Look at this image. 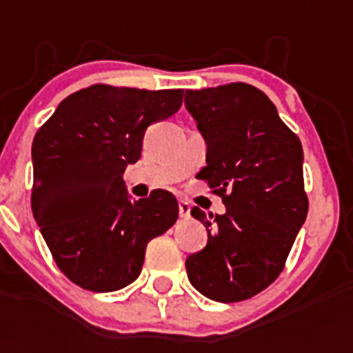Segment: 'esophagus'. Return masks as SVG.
I'll return each mask as SVG.
<instances>
[{"label":"esophagus","instance_id":"esophagus-1","mask_svg":"<svg viewBox=\"0 0 353 353\" xmlns=\"http://www.w3.org/2000/svg\"><path fill=\"white\" fill-rule=\"evenodd\" d=\"M179 216L181 218H190V205L187 201H179Z\"/></svg>","mask_w":353,"mask_h":353}]
</instances>
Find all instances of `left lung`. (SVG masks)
<instances>
[{"label": "left lung", "mask_w": 353, "mask_h": 353, "mask_svg": "<svg viewBox=\"0 0 353 353\" xmlns=\"http://www.w3.org/2000/svg\"><path fill=\"white\" fill-rule=\"evenodd\" d=\"M185 106L207 144L198 177L225 205V214L209 218L198 207L190 210L209 240L187 258L188 280L216 302L245 301L282 273L306 221L302 144L254 85L187 90Z\"/></svg>", "instance_id": "obj_1"}]
</instances>
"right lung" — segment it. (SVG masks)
<instances>
[{"mask_svg":"<svg viewBox=\"0 0 353 353\" xmlns=\"http://www.w3.org/2000/svg\"><path fill=\"white\" fill-rule=\"evenodd\" d=\"M183 90L95 84L58 104L32 141V214L71 282L117 291L141 274L148 241L177 220L174 194L132 201L122 174L137 163L152 122L181 108Z\"/></svg>","mask_w":353,"mask_h":353,"instance_id":"right-lung-1","label":"right lung"}]
</instances>
